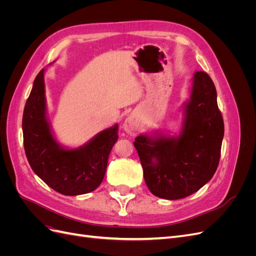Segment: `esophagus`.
Returning a JSON list of instances; mask_svg holds the SVG:
<instances>
[{
    "label": "esophagus",
    "instance_id": "obj_1",
    "mask_svg": "<svg viewBox=\"0 0 256 256\" xmlns=\"http://www.w3.org/2000/svg\"><path fill=\"white\" fill-rule=\"evenodd\" d=\"M122 128L130 136H134L138 132V131H140V125H138L136 118L132 115L128 116V118L125 120Z\"/></svg>",
    "mask_w": 256,
    "mask_h": 256
}]
</instances>
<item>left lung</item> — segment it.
Returning a JSON list of instances; mask_svg holds the SVG:
<instances>
[{"mask_svg":"<svg viewBox=\"0 0 256 256\" xmlns=\"http://www.w3.org/2000/svg\"><path fill=\"white\" fill-rule=\"evenodd\" d=\"M178 134L160 130L136 138L145 182L154 196L180 200L212 180L219 164L224 124L214 84L206 72L193 74L189 99L182 104Z\"/></svg>","mask_w":256,"mask_h":256,"instance_id":"obj_1","label":"left lung"}]
</instances>
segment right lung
Wrapping results in <instances>:
<instances>
[{"label":"right lung","instance_id":"right-lung-1","mask_svg":"<svg viewBox=\"0 0 256 256\" xmlns=\"http://www.w3.org/2000/svg\"><path fill=\"white\" fill-rule=\"evenodd\" d=\"M44 72L34 80L23 111V144L34 173L64 196H80L102 184L108 159L118 141V124L100 131L85 144L68 148L58 140L47 115Z\"/></svg>","mask_w":256,"mask_h":256}]
</instances>
